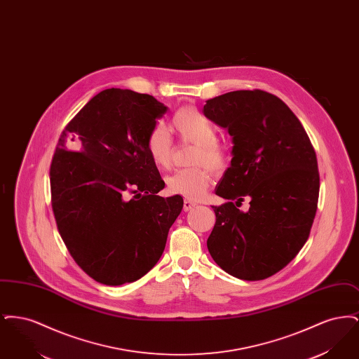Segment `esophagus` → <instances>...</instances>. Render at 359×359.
I'll list each match as a JSON object with an SVG mask.
<instances>
[{"instance_id":"obj_1","label":"esophagus","mask_w":359,"mask_h":359,"mask_svg":"<svg viewBox=\"0 0 359 359\" xmlns=\"http://www.w3.org/2000/svg\"><path fill=\"white\" fill-rule=\"evenodd\" d=\"M195 205H196V203H194V202H191V201L186 199V201H184V205H183V210L187 212V211H191Z\"/></svg>"}]
</instances>
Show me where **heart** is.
<instances>
[{
	"label": "heart",
	"instance_id": "obj_1",
	"mask_svg": "<svg viewBox=\"0 0 359 359\" xmlns=\"http://www.w3.org/2000/svg\"><path fill=\"white\" fill-rule=\"evenodd\" d=\"M172 126L183 141L195 144L191 163L205 164L211 171H222L229 161V149L217 138V129L212 122L196 109L186 107L179 110ZM147 148L154 164L160 168L171 165L173 141L168 129L157 123L147 140ZM203 165L179 170L167 177V189L184 196L189 201H201L211 186V173Z\"/></svg>",
	"mask_w": 359,
	"mask_h": 359
}]
</instances>
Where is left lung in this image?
I'll return each mask as SVG.
<instances>
[{
	"label": "left lung",
	"mask_w": 359,
	"mask_h": 359,
	"mask_svg": "<svg viewBox=\"0 0 359 359\" xmlns=\"http://www.w3.org/2000/svg\"><path fill=\"white\" fill-rule=\"evenodd\" d=\"M208 120L233 137L231 165L215 194L217 221L207 239L212 259L241 280L268 278L297 256L319 199L315 149L302 122L273 94L230 91L205 101ZM245 198L251 207H238Z\"/></svg>",
	"instance_id": "8db88e82"
}]
</instances>
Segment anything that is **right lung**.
<instances>
[{"mask_svg":"<svg viewBox=\"0 0 359 359\" xmlns=\"http://www.w3.org/2000/svg\"><path fill=\"white\" fill-rule=\"evenodd\" d=\"M167 106L149 94L107 88L63 130L50 168L59 234L81 269L104 285L133 283L164 252L183 198L157 195L147 140ZM75 142L80 151H68Z\"/></svg>","mask_w":359,"mask_h":359,"instance_id":"1","label":"right lung"}]
</instances>
